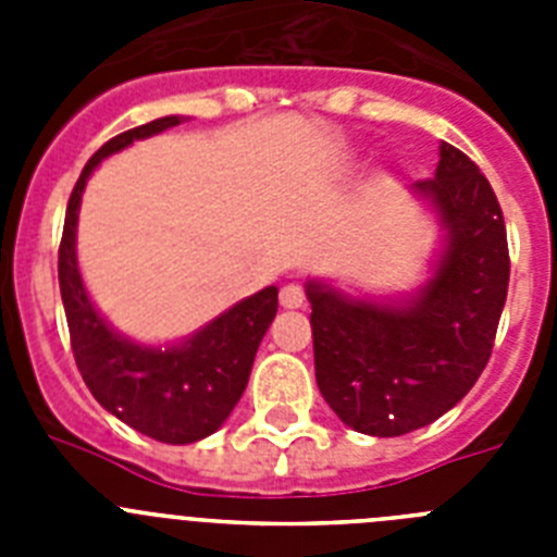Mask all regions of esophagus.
Returning <instances> with one entry per match:
<instances>
[{"mask_svg":"<svg viewBox=\"0 0 557 557\" xmlns=\"http://www.w3.org/2000/svg\"><path fill=\"white\" fill-rule=\"evenodd\" d=\"M278 301H282L284 309H298L307 301V293H304L301 284H284L282 293H278Z\"/></svg>","mask_w":557,"mask_h":557,"instance_id":"obj_1","label":"esophagus"}]
</instances>
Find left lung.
<instances>
[{
    "label": "left lung",
    "instance_id": "obj_1",
    "mask_svg": "<svg viewBox=\"0 0 557 557\" xmlns=\"http://www.w3.org/2000/svg\"><path fill=\"white\" fill-rule=\"evenodd\" d=\"M416 191L446 228L435 278L418 298L385 307L307 289L318 387L343 424L376 437L432 424L474 387L508 298V231L480 166L444 141L435 178Z\"/></svg>",
    "mask_w": 557,
    "mask_h": 557
}]
</instances>
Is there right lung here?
Returning <instances> with one entry per match:
<instances>
[{
	"mask_svg": "<svg viewBox=\"0 0 557 557\" xmlns=\"http://www.w3.org/2000/svg\"><path fill=\"white\" fill-rule=\"evenodd\" d=\"M178 122L181 116H161L131 127L88 159L69 195L58 248V284L83 382L108 412L161 444H195L223 424L245 393L256 348L278 312V289L268 287L220 314L184 346L161 351L133 346L113 334L88 301L75 256L77 209L88 175L106 156L133 139H145Z\"/></svg>",
	"mask_w": 557,
	"mask_h": 557,
	"instance_id": "add662e5",
	"label": "right lung"
}]
</instances>
